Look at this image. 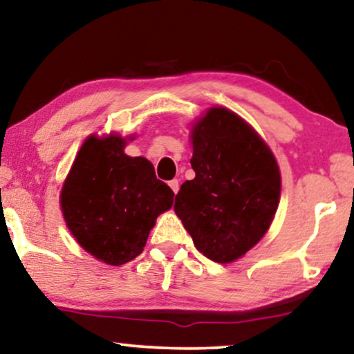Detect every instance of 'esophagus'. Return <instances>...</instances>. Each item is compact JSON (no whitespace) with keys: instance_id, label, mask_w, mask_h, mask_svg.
<instances>
[{"instance_id":"1","label":"esophagus","mask_w":354,"mask_h":354,"mask_svg":"<svg viewBox=\"0 0 354 354\" xmlns=\"http://www.w3.org/2000/svg\"><path fill=\"white\" fill-rule=\"evenodd\" d=\"M169 187L172 188V192H174V194H177V192H178V187H180V183H178L177 178H174V180L169 182Z\"/></svg>"}]
</instances>
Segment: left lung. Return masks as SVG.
Segmentation results:
<instances>
[{
    "label": "left lung",
    "instance_id": "left-lung-1",
    "mask_svg": "<svg viewBox=\"0 0 354 354\" xmlns=\"http://www.w3.org/2000/svg\"><path fill=\"white\" fill-rule=\"evenodd\" d=\"M194 180L182 183L176 214L205 257L231 263L268 231L279 203L277 159L249 123L213 107L192 130Z\"/></svg>",
    "mask_w": 354,
    "mask_h": 354
}]
</instances>
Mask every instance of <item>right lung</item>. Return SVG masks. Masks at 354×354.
I'll return each instance as SVG.
<instances>
[{
  "label": "right lung",
  "instance_id": "obj_1",
  "mask_svg": "<svg viewBox=\"0 0 354 354\" xmlns=\"http://www.w3.org/2000/svg\"><path fill=\"white\" fill-rule=\"evenodd\" d=\"M125 145L118 135L87 138L59 195L77 244L115 267L143 252L156 218L174 203V192L156 178L153 164L127 156Z\"/></svg>",
  "mask_w": 354,
  "mask_h": 354
}]
</instances>
